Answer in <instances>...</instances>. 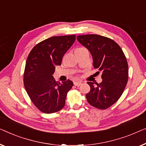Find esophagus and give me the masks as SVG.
<instances>
[{
    "label": "esophagus",
    "instance_id": "34e87169",
    "mask_svg": "<svg viewBox=\"0 0 146 146\" xmlns=\"http://www.w3.org/2000/svg\"><path fill=\"white\" fill-rule=\"evenodd\" d=\"M82 83L81 81H75L74 82V85H75V86H77V87H79V86L81 85Z\"/></svg>",
    "mask_w": 146,
    "mask_h": 146
}]
</instances>
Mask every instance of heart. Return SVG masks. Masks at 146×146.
<instances>
[{"instance_id":"1","label":"heart","mask_w":146,"mask_h":146,"mask_svg":"<svg viewBox=\"0 0 146 146\" xmlns=\"http://www.w3.org/2000/svg\"><path fill=\"white\" fill-rule=\"evenodd\" d=\"M82 48H77L75 50H80V49H82Z\"/></svg>"}]
</instances>
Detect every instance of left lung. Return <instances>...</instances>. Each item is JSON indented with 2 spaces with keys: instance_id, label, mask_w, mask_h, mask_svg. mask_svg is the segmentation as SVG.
Here are the masks:
<instances>
[{
  "instance_id": "1",
  "label": "left lung",
  "mask_w": 146,
  "mask_h": 146,
  "mask_svg": "<svg viewBox=\"0 0 146 146\" xmlns=\"http://www.w3.org/2000/svg\"><path fill=\"white\" fill-rule=\"evenodd\" d=\"M78 42L87 48L93 59V67L102 72L100 83L87 82L91 90L86 94L89 103L98 109H106L122 95L128 79L126 56L118 44L106 37L96 34L81 35Z\"/></svg>"
}]
</instances>
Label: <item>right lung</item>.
I'll use <instances>...</instances> for the list:
<instances>
[{
	"label": "right lung",
	"instance_id": "obj_1",
	"mask_svg": "<svg viewBox=\"0 0 146 146\" xmlns=\"http://www.w3.org/2000/svg\"><path fill=\"white\" fill-rule=\"evenodd\" d=\"M75 35L53 36L38 43L28 55L24 84L32 102L40 111L54 113L64 107L67 94L72 88L70 80L60 83L53 79L55 66L75 40Z\"/></svg>",
	"mask_w": 146,
	"mask_h": 146
}]
</instances>
